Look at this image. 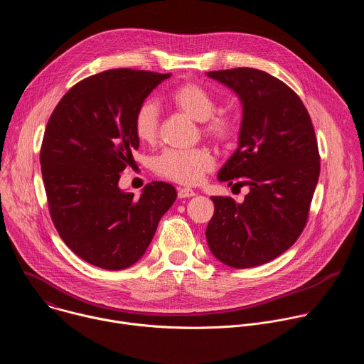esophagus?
I'll return each instance as SVG.
<instances>
[{
    "instance_id": "esophagus-1",
    "label": "esophagus",
    "mask_w": 364,
    "mask_h": 364,
    "mask_svg": "<svg viewBox=\"0 0 364 364\" xmlns=\"http://www.w3.org/2000/svg\"><path fill=\"white\" fill-rule=\"evenodd\" d=\"M193 196H196L194 190L187 188V187L178 188V198H188V197H193Z\"/></svg>"
}]
</instances>
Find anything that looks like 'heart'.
Segmentation results:
<instances>
[{
    "label": "heart",
    "mask_w": 364,
    "mask_h": 364,
    "mask_svg": "<svg viewBox=\"0 0 364 364\" xmlns=\"http://www.w3.org/2000/svg\"><path fill=\"white\" fill-rule=\"evenodd\" d=\"M170 103L194 121L200 122L201 132L215 141L226 142L235 134V119L228 112H215L213 95L198 83H183L170 96ZM160 109L152 100L141 103L134 117V131L144 144H152L159 136ZM215 167L213 154L205 146L193 149H166L154 160V171L159 176L186 186L201 181L204 174Z\"/></svg>",
    "instance_id": "heart-1"
}]
</instances>
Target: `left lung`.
Listing matches in <instances>:
<instances>
[{
  "label": "left lung",
  "mask_w": 364,
  "mask_h": 364,
  "mask_svg": "<svg viewBox=\"0 0 364 364\" xmlns=\"http://www.w3.org/2000/svg\"><path fill=\"white\" fill-rule=\"evenodd\" d=\"M207 76L242 105L237 148L218 178H245L249 193L243 203L210 197L215 215L205 239L222 264L252 268L282 255L304 230L320 176L316 132L298 95L272 75L239 68Z\"/></svg>",
  "instance_id": "1"
}]
</instances>
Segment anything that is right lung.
<instances>
[{
    "instance_id": "obj_1",
    "label": "right lung",
    "mask_w": 364,
    "mask_h": 364,
    "mask_svg": "<svg viewBox=\"0 0 364 364\" xmlns=\"http://www.w3.org/2000/svg\"><path fill=\"white\" fill-rule=\"evenodd\" d=\"M171 73L112 69L76 83L51 114L40 151L48 209L63 242L83 261L108 271L144 256L176 188L146 184L139 197L119 188L139 139L134 117Z\"/></svg>"
}]
</instances>
